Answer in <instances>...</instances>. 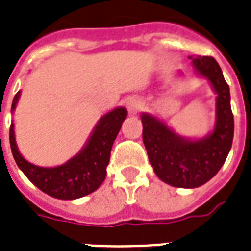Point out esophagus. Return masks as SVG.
<instances>
[{
  "instance_id": "1",
  "label": "esophagus",
  "mask_w": 251,
  "mask_h": 251,
  "mask_svg": "<svg viewBox=\"0 0 251 251\" xmlns=\"http://www.w3.org/2000/svg\"><path fill=\"white\" fill-rule=\"evenodd\" d=\"M143 107H144V102L141 100V99L132 98L128 100L127 108H128V111L131 112V114H136V112L141 111Z\"/></svg>"
}]
</instances>
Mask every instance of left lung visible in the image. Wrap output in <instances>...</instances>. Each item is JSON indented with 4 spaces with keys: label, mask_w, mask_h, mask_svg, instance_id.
<instances>
[{
    "label": "left lung",
    "mask_w": 251,
    "mask_h": 251,
    "mask_svg": "<svg viewBox=\"0 0 251 251\" xmlns=\"http://www.w3.org/2000/svg\"><path fill=\"white\" fill-rule=\"evenodd\" d=\"M194 72L211 83L216 93V118L209 133L190 139L176 133L164 120L144 112L143 141L148 158L162 182L182 188H195L216 176L232 148L234 119L230 93L220 65L211 56H195Z\"/></svg>",
    "instance_id": "1"
}]
</instances>
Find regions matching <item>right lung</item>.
Wrapping results in <instances>:
<instances>
[{"instance_id":"right-lung-1","label":"right lung","mask_w":251,"mask_h":251,"mask_svg":"<svg viewBox=\"0 0 251 251\" xmlns=\"http://www.w3.org/2000/svg\"><path fill=\"white\" fill-rule=\"evenodd\" d=\"M21 91L15 94L11 104L14 112ZM127 118V110L116 107L104 114L95 124L86 144L65 164L43 168L28 162L19 153L15 141L14 123L10 126V147L18 168L32 183L47 195L63 200H73L94 192L106 178L112 144L119 133L122 123Z\"/></svg>"}]
</instances>
